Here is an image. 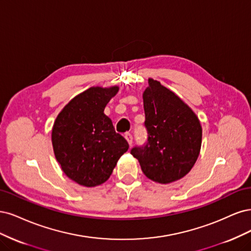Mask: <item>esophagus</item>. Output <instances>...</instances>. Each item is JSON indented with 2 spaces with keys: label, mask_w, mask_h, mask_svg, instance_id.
<instances>
[{
  "label": "esophagus",
  "mask_w": 251,
  "mask_h": 251,
  "mask_svg": "<svg viewBox=\"0 0 251 251\" xmlns=\"http://www.w3.org/2000/svg\"><path fill=\"white\" fill-rule=\"evenodd\" d=\"M125 139H126V141L128 142V144L130 145H132V143H133V137H132V134L131 133H129V132H126L125 133Z\"/></svg>",
  "instance_id": "1"
}]
</instances>
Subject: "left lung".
<instances>
[{
	"label": "left lung",
	"mask_w": 251,
	"mask_h": 251,
	"mask_svg": "<svg viewBox=\"0 0 251 251\" xmlns=\"http://www.w3.org/2000/svg\"><path fill=\"white\" fill-rule=\"evenodd\" d=\"M143 94L147 141L131 154L149 179L170 183L187 175L198 158L202 129L198 118L173 92L149 79Z\"/></svg>",
	"instance_id": "1"
}]
</instances>
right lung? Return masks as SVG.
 <instances>
[{
  "label": "right lung",
  "instance_id": "1",
  "mask_svg": "<svg viewBox=\"0 0 251 251\" xmlns=\"http://www.w3.org/2000/svg\"><path fill=\"white\" fill-rule=\"evenodd\" d=\"M119 91L91 87L71 100L55 120L52 144L55 157L69 178L84 187L106 181L128 150L104 108Z\"/></svg>",
  "mask_w": 251,
  "mask_h": 251
}]
</instances>
